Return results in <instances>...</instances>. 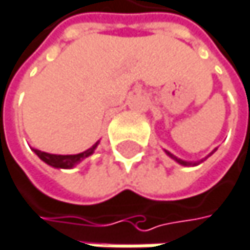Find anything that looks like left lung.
I'll return each instance as SVG.
<instances>
[{
  "instance_id": "left-lung-1",
  "label": "left lung",
  "mask_w": 250,
  "mask_h": 250,
  "mask_svg": "<svg viewBox=\"0 0 250 250\" xmlns=\"http://www.w3.org/2000/svg\"><path fill=\"white\" fill-rule=\"evenodd\" d=\"M164 151H166V154H167V155H168V157H170L171 160H174V161H176V163H179L180 166H185V167H193V166H198V164L204 163V161H205V160H207L208 157H211V155H212V154H214V152L217 151V148H215V149H214V151H212L211 154H208V155H207L205 158H202L201 161H195V163H192V161H185V160H180V158H177L176 155H173L171 152H168L167 149H164Z\"/></svg>"
}]
</instances>
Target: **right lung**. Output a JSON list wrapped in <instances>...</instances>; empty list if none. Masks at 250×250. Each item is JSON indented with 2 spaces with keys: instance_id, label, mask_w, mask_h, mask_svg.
Segmentation results:
<instances>
[{
  "instance_id": "right-lung-1",
  "label": "right lung",
  "mask_w": 250,
  "mask_h": 250,
  "mask_svg": "<svg viewBox=\"0 0 250 250\" xmlns=\"http://www.w3.org/2000/svg\"><path fill=\"white\" fill-rule=\"evenodd\" d=\"M99 145V141L89 149L80 152V154H74V155H57V154H48V152H43V151H39V149H32L45 164L54 167V168H73L76 167L77 164H80L83 160H86L87 157H90L95 149L98 148Z\"/></svg>"
}]
</instances>
